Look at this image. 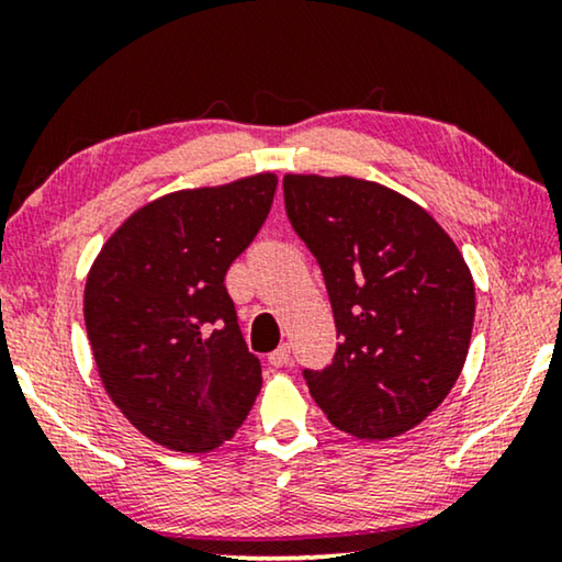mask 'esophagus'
<instances>
[{"label": "esophagus", "instance_id": "34e87169", "mask_svg": "<svg viewBox=\"0 0 562 562\" xmlns=\"http://www.w3.org/2000/svg\"><path fill=\"white\" fill-rule=\"evenodd\" d=\"M289 358H291L289 345H279V348H276L271 356H268V363H271L273 368H283L289 363Z\"/></svg>", "mask_w": 562, "mask_h": 562}]
</instances>
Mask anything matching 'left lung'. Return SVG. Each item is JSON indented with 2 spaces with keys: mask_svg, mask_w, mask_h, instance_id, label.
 I'll use <instances>...</instances> for the list:
<instances>
[{
  "mask_svg": "<svg viewBox=\"0 0 562 562\" xmlns=\"http://www.w3.org/2000/svg\"><path fill=\"white\" fill-rule=\"evenodd\" d=\"M286 214L317 258L337 327L306 386L337 429L389 440L456 386L475 317L471 268L417 202L356 176H283Z\"/></svg>",
  "mask_w": 562,
  "mask_h": 562,
  "instance_id": "8db88e82",
  "label": "left lung"
}]
</instances>
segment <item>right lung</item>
<instances>
[{
	"label": "right lung",
	"instance_id": "obj_1",
	"mask_svg": "<svg viewBox=\"0 0 562 562\" xmlns=\"http://www.w3.org/2000/svg\"><path fill=\"white\" fill-rule=\"evenodd\" d=\"M276 173L181 189L135 210L102 245L83 319L106 394L176 452H210L248 417L263 375L225 289L271 210Z\"/></svg>",
	"mask_w": 562,
	"mask_h": 562
}]
</instances>
